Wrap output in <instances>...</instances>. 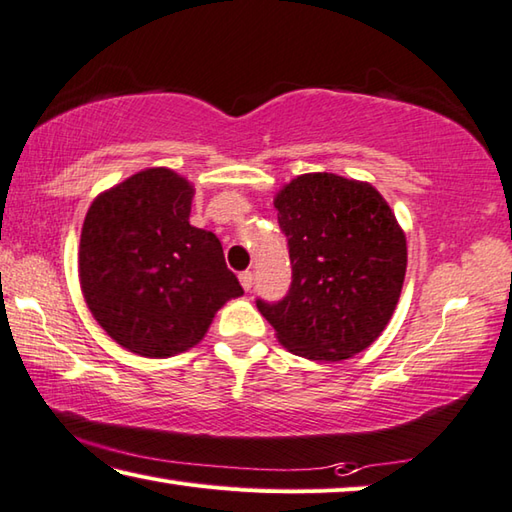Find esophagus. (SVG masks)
<instances>
[{
    "mask_svg": "<svg viewBox=\"0 0 512 512\" xmlns=\"http://www.w3.org/2000/svg\"><path fill=\"white\" fill-rule=\"evenodd\" d=\"M239 282H241V286L246 288V291H250V288H253V273H250V271L239 273Z\"/></svg>",
    "mask_w": 512,
    "mask_h": 512,
    "instance_id": "obj_1",
    "label": "esophagus"
}]
</instances>
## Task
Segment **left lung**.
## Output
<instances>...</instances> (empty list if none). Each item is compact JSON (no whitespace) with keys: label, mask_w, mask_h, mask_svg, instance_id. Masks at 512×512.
Returning <instances> with one entry per match:
<instances>
[{"label":"left lung","mask_w":512,"mask_h":512,"mask_svg":"<svg viewBox=\"0 0 512 512\" xmlns=\"http://www.w3.org/2000/svg\"><path fill=\"white\" fill-rule=\"evenodd\" d=\"M291 286L257 297L282 345L309 360H345L387 327L405 280L407 246L392 208L369 183L302 174L275 199Z\"/></svg>","instance_id":"obj_1"}]
</instances>
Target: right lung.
Masks as SVG:
<instances>
[{
	"instance_id": "add662e5",
	"label": "right lung",
	"mask_w": 512,
	"mask_h": 512,
	"mask_svg": "<svg viewBox=\"0 0 512 512\" xmlns=\"http://www.w3.org/2000/svg\"><path fill=\"white\" fill-rule=\"evenodd\" d=\"M192 185L165 167L129 176L91 203L80 237L89 311L120 347L174 356L244 295L215 232L190 226Z\"/></svg>"
}]
</instances>
